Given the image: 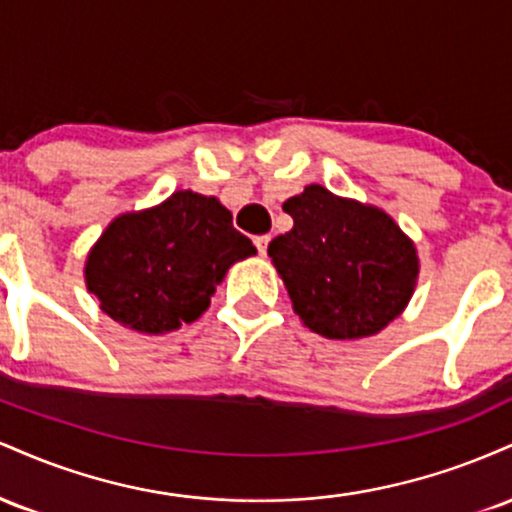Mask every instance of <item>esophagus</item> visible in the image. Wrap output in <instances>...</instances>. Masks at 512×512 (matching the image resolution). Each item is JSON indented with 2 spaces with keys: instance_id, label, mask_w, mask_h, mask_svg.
I'll use <instances>...</instances> for the list:
<instances>
[{
  "instance_id": "obj_1",
  "label": "esophagus",
  "mask_w": 512,
  "mask_h": 512,
  "mask_svg": "<svg viewBox=\"0 0 512 512\" xmlns=\"http://www.w3.org/2000/svg\"><path fill=\"white\" fill-rule=\"evenodd\" d=\"M269 236H257L255 238V248H257V252H260V255H267V245H269Z\"/></svg>"
}]
</instances>
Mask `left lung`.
<instances>
[{
    "label": "left lung",
    "instance_id": "obj_1",
    "mask_svg": "<svg viewBox=\"0 0 512 512\" xmlns=\"http://www.w3.org/2000/svg\"><path fill=\"white\" fill-rule=\"evenodd\" d=\"M293 228L269 243L303 325L330 339H361L402 313L414 291V243L385 211L308 185L286 199Z\"/></svg>",
    "mask_w": 512,
    "mask_h": 512
}]
</instances>
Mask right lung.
Listing matches in <instances>:
<instances>
[{
    "label": "right lung",
    "mask_w": 512,
    "mask_h": 512,
    "mask_svg": "<svg viewBox=\"0 0 512 512\" xmlns=\"http://www.w3.org/2000/svg\"><path fill=\"white\" fill-rule=\"evenodd\" d=\"M255 252L219 199L175 192L105 228L86 260V286L115 322L163 334L195 322L226 269Z\"/></svg>",
    "instance_id": "add662e5"
}]
</instances>
